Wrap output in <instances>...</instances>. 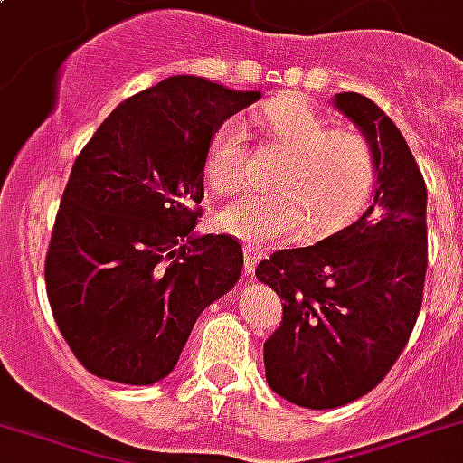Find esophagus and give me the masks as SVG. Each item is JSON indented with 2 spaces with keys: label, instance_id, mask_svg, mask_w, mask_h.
I'll list each match as a JSON object with an SVG mask.
<instances>
[{
  "label": "esophagus",
  "instance_id": "34e87169",
  "mask_svg": "<svg viewBox=\"0 0 463 463\" xmlns=\"http://www.w3.org/2000/svg\"><path fill=\"white\" fill-rule=\"evenodd\" d=\"M242 255H245V271H247V274H252V271L257 269L260 260H262V250L247 242V245L242 247Z\"/></svg>",
  "mask_w": 463,
  "mask_h": 463
}]
</instances>
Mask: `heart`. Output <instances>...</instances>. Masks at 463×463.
Instances as JSON below:
<instances>
[{"instance_id":"obj_1","label":"heart","mask_w":463,"mask_h":463,"mask_svg":"<svg viewBox=\"0 0 463 463\" xmlns=\"http://www.w3.org/2000/svg\"><path fill=\"white\" fill-rule=\"evenodd\" d=\"M257 123L287 162L274 176L277 194H247L218 213L225 232L250 245H269L308 225V235L326 238L364 211L376 184V157L366 137L335 130L298 99L269 101ZM245 165V126L223 123L208 147V186L216 194L238 192Z\"/></svg>"}]
</instances>
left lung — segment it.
<instances>
[{
    "label": "left lung",
    "instance_id": "8db88e82",
    "mask_svg": "<svg viewBox=\"0 0 463 463\" xmlns=\"http://www.w3.org/2000/svg\"><path fill=\"white\" fill-rule=\"evenodd\" d=\"M333 104L373 150L372 206L255 269L284 301L281 326L264 342L267 383L313 411L352 403L383 381L415 327L428 271V189L405 137L372 99L345 91Z\"/></svg>",
    "mask_w": 463,
    "mask_h": 463
}]
</instances>
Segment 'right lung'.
<instances>
[{"label":"right lung","instance_id":"add662e5","mask_svg":"<svg viewBox=\"0 0 463 463\" xmlns=\"http://www.w3.org/2000/svg\"><path fill=\"white\" fill-rule=\"evenodd\" d=\"M260 91L176 75L126 99L77 155L45 287L60 333L99 379L150 386L242 271L231 235H196L216 130Z\"/></svg>","mask_w":463,"mask_h":463}]
</instances>
